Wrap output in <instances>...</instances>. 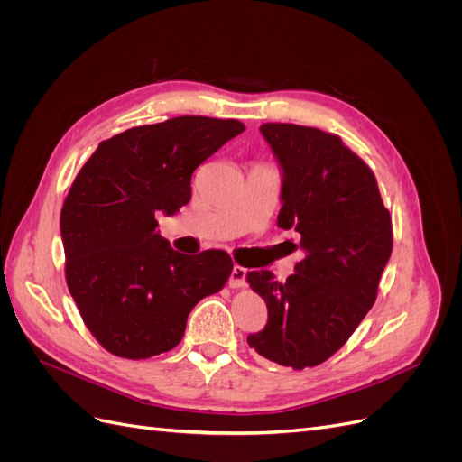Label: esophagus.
<instances>
[{"label": "esophagus", "mask_w": 462, "mask_h": 462, "mask_svg": "<svg viewBox=\"0 0 462 462\" xmlns=\"http://www.w3.org/2000/svg\"><path fill=\"white\" fill-rule=\"evenodd\" d=\"M246 285V270L243 265H233V272L229 277V287L231 289H241Z\"/></svg>", "instance_id": "1"}]
</instances>
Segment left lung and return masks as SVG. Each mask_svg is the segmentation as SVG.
<instances>
[{
	"label": "left lung",
	"instance_id": "1",
	"mask_svg": "<svg viewBox=\"0 0 462 462\" xmlns=\"http://www.w3.org/2000/svg\"><path fill=\"white\" fill-rule=\"evenodd\" d=\"M260 131L283 171L277 226L300 235L304 258L285 283L268 270L246 273L268 306V324L246 341L302 370L337 353L372 309L393 229L372 170L337 134L292 123Z\"/></svg>",
	"mask_w": 462,
	"mask_h": 462
}]
</instances>
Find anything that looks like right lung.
Listing matches in <instances>:
<instances>
[{"label":"right lung","instance_id":"right-lung-1","mask_svg":"<svg viewBox=\"0 0 462 462\" xmlns=\"http://www.w3.org/2000/svg\"><path fill=\"white\" fill-rule=\"evenodd\" d=\"M245 131L200 116L143 125L100 143L61 208L65 279L106 351L141 360L183 339L190 310L233 272L226 250L177 253L156 231L190 200V177Z\"/></svg>","mask_w":462,"mask_h":462}]
</instances>
